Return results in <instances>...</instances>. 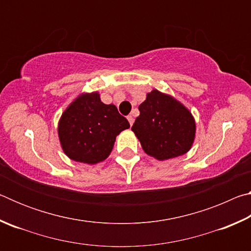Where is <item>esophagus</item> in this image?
<instances>
[{
    "mask_svg": "<svg viewBox=\"0 0 251 251\" xmlns=\"http://www.w3.org/2000/svg\"><path fill=\"white\" fill-rule=\"evenodd\" d=\"M127 120H128V122H129V124H130V126L134 124V117L131 116V115H128L127 116Z\"/></svg>",
    "mask_w": 251,
    "mask_h": 251,
    "instance_id": "34e87169",
    "label": "esophagus"
}]
</instances>
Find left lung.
<instances>
[{
  "label": "left lung",
  "mask_w": 251,
  "mask_h": 251,
  "mask_svg": "<svg viewBox=\"0 0 251 251\" xmlns=\"http://www.w3.org/2000/svg\"><path fill=\"white\" fill-rule=\"evenodd\" d=\"M138 109L141 114L131 130L148 156L167 160L189 151L196 137V122L184 104L152 90Z\"/></svg>",
  "instance_id": "8db88e82"
}]
</instances>
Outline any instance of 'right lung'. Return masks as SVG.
I'll use <instances>...</instances> for the list:
<instances>
[{
	"mask_svg": "<svg viewBox=\"0 0 251 251\" xmlns=\"http://www.w3.org/2000/svg\"><path fill=\"white\" fill-rule=\"evenodd\" d=\"M129 123L115 105H106L99 92L82 93L63 112L57 134L70 159L88 165L105 160L112 152L117 135Z\"/></svg>",
	"mask_w": 251,
	"mask_h": 251,
	"instance_id": "1",
	"label": "right lung"
}]
</instances>
